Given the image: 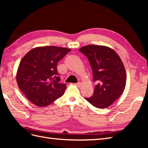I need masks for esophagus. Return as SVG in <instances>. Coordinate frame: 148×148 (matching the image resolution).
<instances>
[{"instance_id": "34e87169", "label": "esophagus", "mask_w": 148, "mask_h": 148, "mask_svg": "<svg viewBox=\"0 0 148 148\" xmlns=\"http://www.w3.org/2000/svg\"><path fill=\"white\" fill-rule=\"evenodd\" d=\"M74 84H75V85H76L77 87H80L81 85V83L80 82H78V83H75Z\"/></svg>"}]
</instances>
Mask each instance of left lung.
<instances>
[{"label":"left lung","mask_w":148,"mask_h":148,"mask_svg":"<svg viewBox=\"0 0 148 148\" xmlns=\"http://www.w3.org/2000/svg\"><path fill=\"white\" fill-rule=\"evenodd\" d=\"M79 51L88 59L96 85L93 95L85 98L97 108H106L117 100L126 85V72L116 51L109 47L91 45Z\"/></svg>","instance_id":"obj_1"}]
</instances>
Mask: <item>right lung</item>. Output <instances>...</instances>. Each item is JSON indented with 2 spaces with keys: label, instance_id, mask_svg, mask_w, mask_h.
<instances>
[{
  "label": "right lung",
  "instance_id": "1",
  "mask_svg": "<svg viewBox=\"0 0 148 148\" xmlns=\"http://www.w3.org/2000/svg\"><path fill=\"white\" fill-rule=\"evenodd\" d=\"M69 51L71 49L60 47H38L21 59L16 74L17 83L34 104L48 106L64 95L66 84L60 83L56 66Z\"/></svg>",
  "mask_w": 148,
  "mask_h": 148
}]
</instances>
